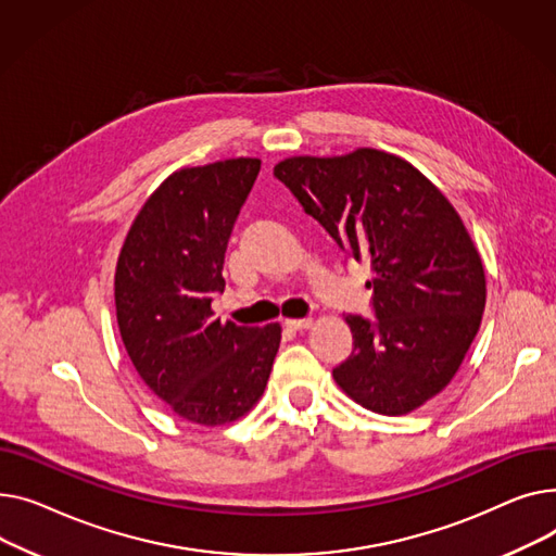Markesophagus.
I'll return each instance as SVG.
<instances>
[{
  "label": "esophagus",
  "mask_w": 556,
  "mask_h": 556,
  "mask_svg": "<svg viewBox=\"0 0 556 556\" xmlns=\"http://www.w3.org/2000/svg\"><path fill=\"white\" fill-rule=\"evenodd\" d=\"M285 325L291 330H307L314 325V318H287Z\"/></svg>",
  "instance_id": "1"
}]
</instances>
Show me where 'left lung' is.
<instances>
[{
    "mask_svg": "<svg viewBox=\"0 0 556 556\" xmlns=\"http://www.w3.org/2000/svg\"><path fill=\"white\" fill-rule=\"evenodd\" d=\"M274 175L356 263L377 320L345 316L354 350L334 381L379 415H406L448 386L486 301L484 269L451 202L402 156L358 148L289 156Z\"/></svg>",
    "mask_w": 556,
    "mask_h": 556,
    "instance_id": "8db88e82",
    "label": "left lung"
}]
</instances>
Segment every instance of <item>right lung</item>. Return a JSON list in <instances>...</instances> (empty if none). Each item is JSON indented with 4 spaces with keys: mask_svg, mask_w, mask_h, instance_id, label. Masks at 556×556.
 Masks as SVG:
<instances>
[{
    "mask_svg": "<svg viewBox=\"0 0 556 556\" xmlns=\"http://www.w3.org/2000/svg\"><path fill=\"white\" fill-rule=\"evenodd\" d=\"M260 173V159L181 168L139 211L123 242L114 299L123 345L166 406L202 427L247 415L263 397L280 325L222 323L224 253Z\"/></svg>",
    "mask_w": 556,
    "mask_h": 556,
    "instance_id": "right-lung-1",
    "label": "right lung"
}]
</instances>
